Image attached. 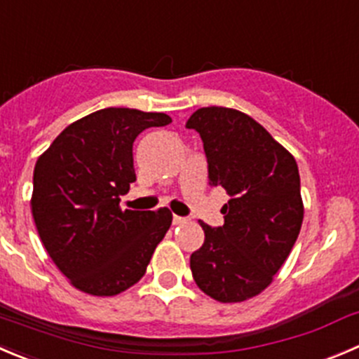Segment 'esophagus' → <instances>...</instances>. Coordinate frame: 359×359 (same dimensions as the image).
<instances>
[{
    "label": "esophagus",
    "instance_id": "34e87169",
    "mask_svg": "<svg viewBox=\"0 0 359 359\" xmlns=\"http://www.w3.org/2000/svg\"><path fill=\"white\" fill-rule=\"evenodd\" d=\"M184 222H187L186 217H182V215H173V224H184Z\"/></svg>",
    "mask_w": 359,
    "mask_h": 359
}]
</instances>
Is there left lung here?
<instances>
[{"label":"left lung","instance_id":"1","mask_svg":"<svg viewBox=\"0 0 359 359\" xmlns=\"http://www.w3.org/2000/svg\"><path fill=\"white\" fill-rule=\"evenodd\" d=\"M200 133L210 187L229 194L224 224L200 222L205 242L191 254L201 291L222 304L259 294L290 256L304 221L300 173L293 156L252 117L205 107L187 119Z\"/></svg>","mask_w":359,"mask_h":359}]
</instances>
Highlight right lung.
Wrapping results in <instances>:
<instances>
[{
  "label": "right lung",
  "instance_id": "1",
  "mask_svg": "<svg viewBox=\"0 0 359 359\" xmlns=\"http://www.w3.org/2000/svg\"><path fill=\"white\" fill-rule=\"evenodd\" d=\"M172 117L137 109H103L69 124L38 158L33 210L38 235L76 290L114 297L144 277L172 224L168 208L121 210L137 180L133 142Z\"/></svg>",
  "mask_w": 359,
  "mask_h": 359
}]
</instances>
